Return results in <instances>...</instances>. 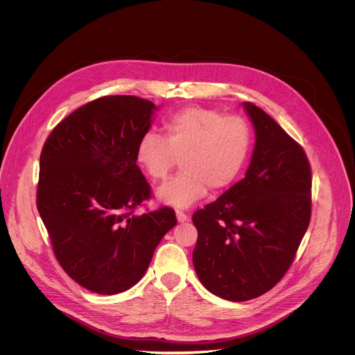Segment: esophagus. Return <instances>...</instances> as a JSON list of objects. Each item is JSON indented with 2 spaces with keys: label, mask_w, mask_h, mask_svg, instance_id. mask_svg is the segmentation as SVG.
Returning a JSON list of instances; mask_svg holds the SVG:
<instances>
[{
  "label": "esophagus",
  "mask_w": 355,
  "mask_h": 355,
  "mask_svg": "<svg viewBox=\"0 0 355 355\" xmlns=\"http://www.w3.org/2000/svg\"><path fill=\"white\" fill-rule=\"evenodd\" d=\"M176 218H178L179 223H184V221H187L190 218V216L187 213L182 211V210H176Z\"/></svg>",
  "instance_id": "34e87169"
}]
</instances>
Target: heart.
<instances>
[{"label": "heart", "mask_w": 355, "mask_h": 355, "mask_svg": "<svg viewBox=\"0 0 355 355\" xmlns=\"http://www.w3.org/2000/svg\"><path fill=\"white\" fill-rule=\"evenodd\" d=\"M165 137L146 132L137 146V162L153 182H162L182 158L183 173L165 183L157 197L173 207H187L207 189L220 193L242 172L252 149L249 123L206 106H186L162 124Z\"/></svg>", "instance_id": "b5f03b06"}]
</instances>
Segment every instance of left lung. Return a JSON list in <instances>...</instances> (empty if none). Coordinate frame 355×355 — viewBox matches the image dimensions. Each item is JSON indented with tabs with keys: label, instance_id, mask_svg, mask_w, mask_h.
Returning <instances> with one entry per match:
<instances>
[{
	"label": "left lung",
	"instance_id": "8db88e82",
	"mask_svg": "<svg viewBox=\"0 0 355 355\" xmlns=\"http://www.w3.org/2000/svg\"><path fill=\"white\" fill-rule=\"evenodd\" d=\"M255 131L246 176L193 216V262L211 294L234 302L273 288L291 266L311 213V169L302 146L269 114L243 102Z\"/></svg>",
	"mask_w": 355,
	"mask_h": 355
}]
</instances>
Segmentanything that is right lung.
Here are the masks:
<instances>
[{
	"label": "right lung",
	"instance_id": "right-lung-1",
	"mask_svg": "<svg viewBox=\"0 0 355 355\" xmlns=\"http://www.w3.org/2000/svg\"><path fill=\"white\" fill-rule=\"evenodd\" d=\"M154 110L139 97H101L58 123L41 153L37 207L53 252L71 279L97 294L137 284L178 221L169 207L134 213L152 194L137 146Z\"/></svg>",
	"mask_w": 355,
	"mask_h": 355
}]
</instances>
